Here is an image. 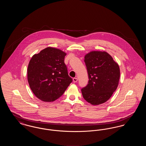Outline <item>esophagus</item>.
Listing matches in <instances>:
<instances>
[{
	"label": "esophagus",
	"instance_id": "34e87169",
	"mask_svg": "<svg viewBox=\"0 0 146 146\" xmlns=\"http://www.w3.org/2000/svg\"><path fill=\"white\" fill-rule=\"evenodd\" d=\"M77 81H78V78H74L73 79V82L74 83H76V82H77Z\"/></svg>",
	"mask_w": 146,
	"mask_h": 146
}]
</instances>
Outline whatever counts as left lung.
Instances as JSON below:
<instances>
[{"label": "left lung", "mask_w": 146, "mask_h": 146, "mask_svg": "<svg viewBox=\"0 0 146 146\" xmlns=\"http://www.w3.org/2000/svg\"><path fill=\"white\" fill-rule=\"evenodd\" d=\"M84 62L89 80L81 90L84 98L92 105L104 104L118 87L119 65L109 54L101 51H92L86 54Z\"/></svg>", "instance_id": "8db88e82"}]
</instances>
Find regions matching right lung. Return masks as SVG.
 I'll return each mask as SVG.
<instances>
[{"mask_svg":"<svg viewBox=\"0 0 146 146\" xmlns=\"http://www.w3.org/2000/svg\"><path fill=\"white\" fill-rule=\"evenodd\" d=\"M66 53L48 47L31 58L27 69V79L35 96L44 102H53L61 97L72 79L64 62Z\"/></svg>","mask_w":146,"mask_h":146,"instance_id":"add662e5","label":"right lung"}]
</instances>
